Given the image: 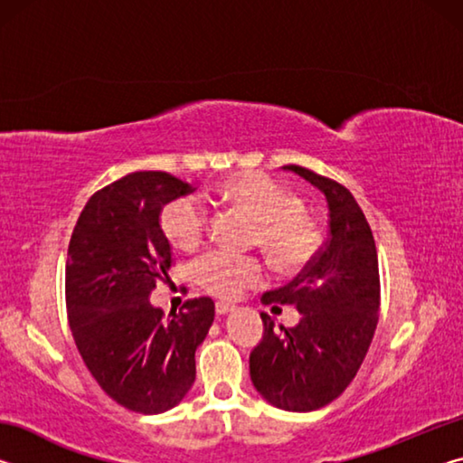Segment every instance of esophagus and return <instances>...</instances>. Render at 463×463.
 <instances>
[{"mask_svg": "<svg viewBox=\"0 0 463 463\" xmlns=\"http://www.w3.org/2000/svg\"><path fill=\"white\" fill-rule=\"evenodd\" d=\"M214 310H216V315L222 317V315H229V312H232L234 307H232V304H226V302H216Z\"/></svg>", "mask_w": 463, "mask_h": 463, "instance_id": "esophagus-1", "label": "esophagus"}]
</instances>
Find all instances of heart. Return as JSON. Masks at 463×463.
<instances>
[{
    "instance_id": "b5f03b06",
    "label": "heart",
    "mask_w": 463,
    "mask_h": 463,
    "mask_svg": "<svg viewBox=\"0 0 463 463\" xmlns=\"http://www.w3.org/2000/svg\"><path fill=\"white\" fill-rule=\"evenodd\" d=\"M218 195L255 221L253 242L261 245L279 271L307 268L323 245L318 222L304 213V202L276 179L263 174H242L218 185ZM210 224V210L200 195L187 194L167 202L161 210V231L177 249L198 247ZM265 265L255 255L213 249L192 265V279L208 294L237 298L261 284Z\"/></svg>"
}]
</instances>
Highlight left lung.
<instances>
[{"label":"left lung","instance_id":"1","mask_svg":"<svg viewBox=\"0 0 463 463\" xmlns=\"http://www.w3.org/2000/svg\"><path fill=\"white\" fill-rule=\"evenodd\" d=\"M328 203V239L315 261L288 286L263 294L265 304H294L300 323L263 318V339L250 351V380L265 401L289 412L323 409L343 394L362 367L380 310L378 250L370 224L347 187L300 165Z\"/></svg>","mask_w":463,"mask_h":463}]
</instances>
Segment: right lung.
<instances>
[{"label": "right lung", "instance_id": "right-lung-1", "mask_svg": "<svg viewBox=\"0 0 463 463\" xmlns=\"http://www.w3.org/2000/svg\"><path fill=\"white\" fill-rule=\"evenodd\" d=\"M192 190L165 171L124 175L91 195L69 241L65 300L77 349L101 390L140 414L165 412L187 394L214 320L206 296L169 317L148 302L174 265L161 210Z\"/></svg>", "mask_w": 463, "mask_h": 463}]
</instances>
